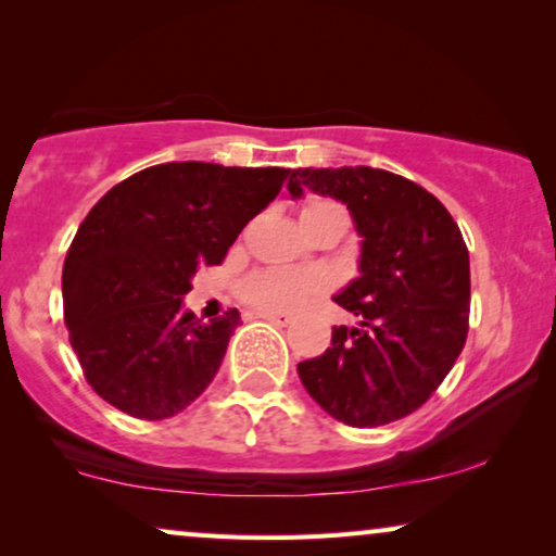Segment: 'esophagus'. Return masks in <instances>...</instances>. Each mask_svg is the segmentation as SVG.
<instances>
[{"label":"esophagus","mask_w":556,"mask_h":556,"mask_svg":"<svg viewBox=\"0 0 556 556\" xmlns=\"http://www.w3.org/2000/svg\"><path fill=\"white\" fill-rule=\"evenodd\" d=\"M257 318H263V321H270V324H276V326H288L293 321L291 316L288 314H270V311H261V314H257Z\"/></svg>","instance_id":"obj_1"}]
</instances>
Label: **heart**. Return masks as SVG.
Wrapping results in <instances>:
<instances>
[{
	"label": "heart",
	"mask_w": 556,
	"mask_h": 556,
	"mask_svg": "<svg viewBox=\"0 0 556 556\" xmlns=\"http://www.w3.org/2000/svg\"><path fill=\"white\" fill-rule=\"evenodd\" d=\"M324 204H333V202L318 200V202L306 204V210L324 207ZM318 288H321V280L316 276H308V273L286 270V268H265V270H255L253 276L242 280L240 295L250 303V306L276 314V311L299 308L308 295H314L318 291Z\"/></svg>",
	"instance_id": "obj_1"
}]
</instances>
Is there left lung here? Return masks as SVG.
<instances>
[{"label":"left lung","mask_w":556,"mask_h":556,"mask_svg":"<svg viewBox=\"0 0 556 556\" xmlns=\"http://www.w3.org/2000/svg\"><path fill=\"white\" fill-rule=\"evenodd\" d=\"M303 187L352 210L362 276L337 299L359 326H333L331 346L299 364L311 397L333 420L379 428L413 415L443 384L463 352L470 314L466 240L438 197L371 166L295 169Z\"/></svg>","instance_id":"8db88e82"}]
</instances>
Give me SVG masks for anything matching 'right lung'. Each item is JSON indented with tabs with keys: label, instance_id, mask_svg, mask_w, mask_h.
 <instances>
[{
	"label": "right lung",
	"instance_id": "1",
	"mask_svg": "<svg viewBox=\"0 0 556 556\" xmlns=\"http://www.w3.org/2000/svg\"><path fill=\"white\" fill-rule=\"evenodd\" d=\"M291 177L278 166L172 162L109 189L63 265V303L83 377L121 413L166 420L215 379L240 311L204 324L181 311L202 265H219Z\"/></svg>",
	"mask_w": 556,
	"mask_h": 556
}]
</instances>
